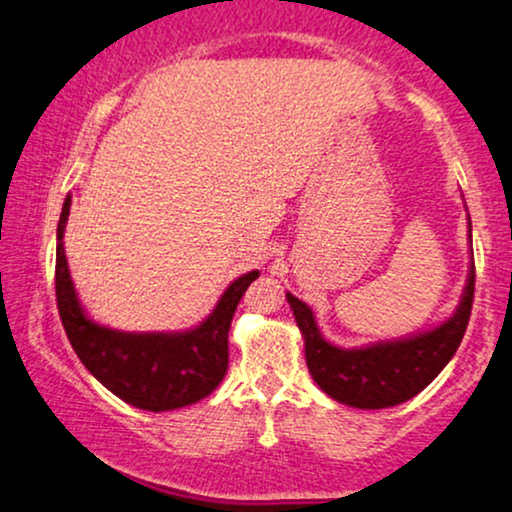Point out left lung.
I'll return each mask as SVG.
<instances>
[{
  "label": "left lung",
  "instance_id": "8db88e82",
  "mask_svg": "<svg viewBox=\"0 0 512 512\" xmlns=\"http://www.w3.org/2000/svg\"><path fill=\"white\" fill-rule=\"evenodd\" d=\"M472 243V224H470ZM474 298V260L460 303L446 322L393 341L362 348H338L319 331L315 312L303 300L286 293L295 322L305 341V360L312 379L326 396L360 410H381L405 403L427 389L463 341Z\"/></svg>",
  "mask_w": 512,
  "mask_h": 512
}]
</instances>
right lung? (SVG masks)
Instances as JSON below:
<instances>
[{"label":"right lung","mask_w":512,"mask_h":512,"mask_svg":"<svg viewBox=\"0 0 512 512\" xmlns=\"http://www.w3.org/2000/svg\"><path fill=\"white\" fill-rule=\"evenodd\" d=\"M71 197L57 226V307L85 369L128 405L150 412L178 410L207 398L229 367L233 312L260 272H248L221 293L212 315L186 331H119L97 324L80 305L64 250Z\"/></svg>","instance_id":"obj_1"}]
</instances>
